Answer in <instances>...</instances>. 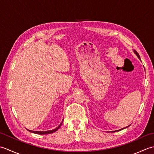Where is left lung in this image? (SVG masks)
Here are the masks:
<instances>
[{
    "label": "left lung",
    "mask_w": 154,
    "mask_h": 154,
    "mask_svg": "<svg viewBox=\"0 0 154 154\" xmlns=\"http://www.w3.org/2000/svg\"><path fill=\"white\" fill-rule=\"evenodd\" d=\"M134 54L136 55V56L138 57L140 59V55H139V54H138V52H137L136 50H134ZM129 126H130V125H129ZM129 126H126V127H125V128H122V129H120V130H115V131H113L112 132H118V131H120V130H123V129H124V128H128Z\"/></svg>",
    "instance_id": "8db88e82"
}]
</instances>
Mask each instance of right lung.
<instances>
[{"label":"right lung","mask_w":154,"mask_h":154,"mask_svg":"<svg viewBox=\"0 0 154 154\" xmlns=\"http://www.w3.org/2000/svg\"><path fill=\"white\" fill-rule=\"evenodd\" d=\"M62 122H63V121H62V122L60 123V125H59L57 128H55V129L51 130H48V131H32V130H28V129L27 130H28L29 132H32V133H34V134H41V135H42V134H51V133L55 132V131H57V130L59 128H60V126H61Z\"/></svg>","instance_id":"add662e5"}]
</instances>
